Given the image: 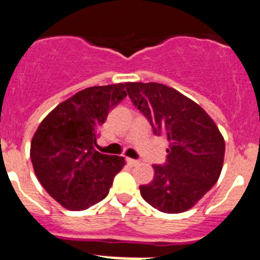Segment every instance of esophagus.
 Returning a JSON list of instances; mask_svg holds the SVG:
<instances>
[{
	"label": "esophagus",
	"mask_w": 260,
	"mask_h": 260,
	"mask_svg": "<svg viewBox=\"0 0 260 260\" xmlns=\"http://www.w3.org/2000/svg\"><path fill=\"white\" fill-rule=\"evenodd\" d=\"M126 161H127L128 165H132V167H135V165L139 164V161H138V160H135V158H130V157L126 158Z\"/></svg>",
	"instance_id": "1"
}]
</instances>
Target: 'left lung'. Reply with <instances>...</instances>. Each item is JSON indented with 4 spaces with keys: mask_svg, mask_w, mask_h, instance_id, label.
Listing matches in <instances>:
<instances>
[{
    "mask_svg": "<svg viewBox=\"0 0 260 260\" xmlns=\"http://www.w3.org/2000/svg\"><path fill=\"white\" fill-rule=\"evenodd\" d=\"M125 86L153 133L169 142L167 162L153 165V180L139 186L142 198L161 212H185L219 180L224 138L203 108L172 87L153 82Z\"/></svg>",
    "mask_w": 260,
    "mask_h": 260,
    "instance_id": "1",
    "label": "left lung"
}]
</instances>
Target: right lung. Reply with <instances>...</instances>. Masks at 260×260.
I'll list each match as a JSON object with an SVG mask.
<instances>
[{
  "label": "right lung",
  "mask_w": 260,
  "mask_h": 260,
  "mask_svg": "<svg viewBox=\"0 0 260 260\" xmlns=\"http://www.w3.org/2000/svg\"><path fill=\"white\" fill-rule=\"evenodd\" d=\"M126 95L123 83L82 89L57 105L32 138L36 177L68 210L83 211L103 201L125 165L122 156L98 152L96 138L109 110Z\"/></svg>",
  "instance_id": "add662e5"
}]
</instances>
